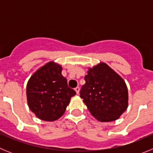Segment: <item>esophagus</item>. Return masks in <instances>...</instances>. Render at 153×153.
I'll use <instances>...</instances> for the list:
<instances>
[{"mask_svg":"<svg viewBox=\"0 0 153 153\" xmlns=\"http://www.w3.org/2000/svg\"><path fill=\"white\" fill-rule=\"evenodd\" d=\"M74 90H75L76 93H77V94H79V86H76V87Z\"/></svg>","mask_w":153,"mask_h":153,"instance_id":"1","label":"esophagus"}]
</instances>
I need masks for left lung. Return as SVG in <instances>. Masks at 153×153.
<instances>
[{"label": "left lung", "instance_id": "1", "mask_svg": "<svg viewBox=\"0 0 153 153\" xmlns=\"http://www.w3.org/2000/svg\"><path fill=\"white\" fill-rule=\"evenodd\" d=\"M80 97L89 111L101 122L116 120L128 106V90L123 79L106 63L90 69Z\"/></svg>", "mask_w": 153, "mask_h": 153}]
</instances>
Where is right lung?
Wrapping results in <instances>:
<instances>
[{"label":"right lung","instance_id":"right-lung-1","mask_svg":"<svg viewBox=\"0 0 153 153\" xmlns=\"http://www.w3.org/2000/svg\"><path fill=\"white\" fill-rule=\"evenodd\" d=\"M61 71V66L50 62L39 69L28 81V106L40 120L54 121L60 118L70 98L75 96L76 92L69 87Z\"/></svg>","mask_w":153,"mask_h":153}]
</instances>
